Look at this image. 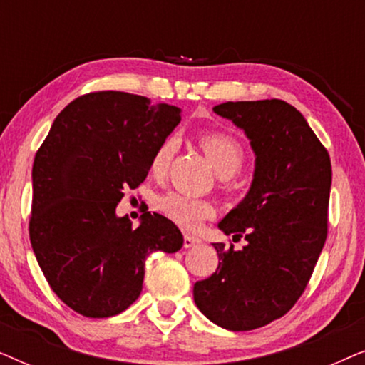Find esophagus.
<instances>
[{
    "instance_id": "34e87169",
    "label": "esophagus",
    "mask_w": 365,
    "mask_h": 365,
    "mask_svg": "<svg viewBox=\"0 0 365 365\" xmlns=\"http://www.w3.org/2000/svg\"><path fill=\"white\" fill-rule=\"evenodd\" d=\"M199 244H201V239L199 237H194V236H189V234H186V236H184V247H196V246H199Z\"/></svg>"
}]
</instances>
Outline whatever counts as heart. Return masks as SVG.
Listing matches in <instances>:
<instances>
[{
	"mask_svg": "<svg viewBox=\"0 0 365 365\" xmlns=\"http://www.w3.org/2000/svg\"><path fill=\"white\" fill-rule=\"evenodd\" d=\"M199 144L217 176L227 179L241 171L244 164V149L236 138L221 131H209L199 136ZM173 153L174 139H164L151 158V164H149L151 173L159 176L166 171ZM158 209L173 222L179 224L181 227L191 229V231L201 227L204 219L214 216L216 212L209 201L174 191L163 194L158 199Z\"/></svg>",
	"mask_w": 365,
	"mask_h": 365,
	"instance_id": "heart-1",
	"label": "heart"
}]
</instances>
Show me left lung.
<instances>
[{
  "label": "left lung",
  "instance_id": "left-lung-1",
  "mask_svg": "<svg viewBox=\"0 0 365 365\" xmlns=\"http://www.w3.org/2000/svg\"><path fill=\"white\" fill-rule=\"evenodd\" d=\"M212 111L242 129L256 159L247 194L217 224L247 244H212L219 266L194 284V302L217 326L252 331L282 317L311 279L327 237L331 159L306 118L281 99Z\"/></svg>",
  "mask_w": 365,
  "mask_h": 365
}]
</instances>
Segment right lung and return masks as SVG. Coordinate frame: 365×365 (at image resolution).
<instances>
[{
  "label": "right lung",
  "instance_id": "right-lung-1",
  "mask_svg": "<svg viewBox=\"0 0 365 365\" xmlns=\"http://www.w3.org/2000/svg\"><path fill=\"white\" fill-rule=\"evenodd\" d=\"M181 109L121 91L91 93L54 119L34 156L29 239L54 294L86 317L123 312L139 297L151 252L173 254L184 237L161 214L138 227L116 206L149 173Z\"/></svg>",
  "mask_w": 365,
  "mask_h": 365
}]
</instances>
